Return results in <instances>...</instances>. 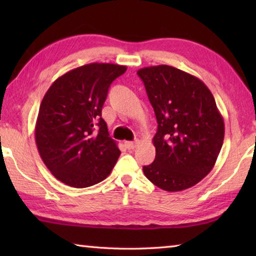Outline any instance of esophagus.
<instances>
[{
    "mask_svg": "<svg viewBox=\"0 0 256 256\" xmlns=\"http://www.w3.org/2000/svg\"><path fill=\"white\" fill-rule=\"evenodd\" d=\"M138 146V140L136 141H126V142H125V146H126L128 150L136 149Z\"/></svg>",
    "mask_w": 256,
    "mask_h": 256,
    "instance_id": "obj_1",
    "label": "esophagus"
}]
</instances>
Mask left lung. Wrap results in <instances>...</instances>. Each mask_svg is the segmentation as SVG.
<instances>
[{
  "label": "left lung",
  "instance_id": "1",
  "mask_svg": "<svg viewBox=\"0 0 256 256\" xmlns=\"http://www.w3.org/2000/svg\"><path fill=\"white\" fill-rule=\"evenodd\" d=\"M157 118L156 158L144 172L168 192L198 184L214 168L224 144V123L214 94L198 79L170 66L140 68Z\"/></svg>",
  "mask_w": 256,
  "mask_h": 256
}]
</instances>
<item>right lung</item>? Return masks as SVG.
<instances>
[{"label":"right lung","instance_id":"right-lung-1","mask_svg":"<svg viewBox=\"0 0 256 256\" xmlns=\"http://www.w3.org/2000/svg\"><path fill=\"white\" fill-rule=\"evenodd\" d=\"M126 66L90 63L58 78L42 98L34 138L42 162L56 178L89 188L110 174L120 154L102 118L108 88Z\"/></svg>","mask_w":256,"mask_h":256}]
</instances>
